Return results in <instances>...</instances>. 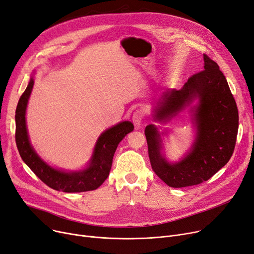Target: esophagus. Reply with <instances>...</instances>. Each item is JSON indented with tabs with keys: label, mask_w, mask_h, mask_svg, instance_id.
<instances>
[{
	"label": "esophagus",
	"mask_w": 254,
	"mask_h": 254,
	"mask_svg": "<svg viewBox=\"0 0 254 254\" xmlns=\"http://www.w3.org/2000/svg\"><path fill=\"white\" fill-rule=\"evenodd\" d=\"M144 119V112L141 109H138L132 114V123L136 127H139L142 125Z\"/></svg>",
	"instance_id": "34e87169"
}]
</instances>
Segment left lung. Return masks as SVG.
I'll return each instance as SVG.
<instances>
[{
    "label": "left lung",
    "mask_w": 254,
    "mask_h": 254,
    "mask_svg": "<svg viewBox=\"0 0 254 254\" xmlns=\"http://www.w3.org/2000/svg\"><path fill=\"white\" fill-rule=\"evenodd\" d=\"M204 70L190 76L180 89H168L159 100L155 118H170L195 98L197 127L191 151L181 162L168 163L161 153L162 141L156 127L145 128L148 155L155 174L171 188H185L202 183L226 165L233 155L239 113L235 98L219 65L204 55Z\"/></svg>",
    "instance_id": "obj_1"
}]
</instances>
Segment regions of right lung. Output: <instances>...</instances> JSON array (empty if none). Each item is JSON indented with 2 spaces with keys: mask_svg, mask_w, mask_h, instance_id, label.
I'll return each mask as SVG.
<instances>
[{
  "mask_svg": "<svg viewBox=\"0 0 254 254\" xmlns=\"http://www.w3.org/2000/svg\"><path fill=\"white\" fill-rule=\"evenodd\" d=\"M33 85L34 80L32 78L18 101L15 111V141L22 161L40 180L52 190L64 192H82L97 190L109 176L112 159L119 142L134 129V125L124 122L104 131L96 144L90 165L86 170L66 173L53 169L37 155L30 144L26 131L25 109Z\"/></svg>",
  "mask_w": 254,
  "mask_h": 254,
  "instance_id": "obj_1",
  "label": "right lung"
}]
</instances>
